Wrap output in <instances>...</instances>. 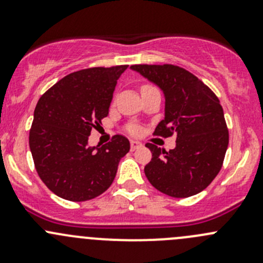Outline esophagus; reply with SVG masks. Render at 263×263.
<instances>
[{"label":"esophagus","instance_id":"esophagus-1","mask_svg":"<svg viewBox=\"0 0 263 263\" xmlns=\"http://www.w3.org/2000/svg\"><path fill=\"white\" fill-rule=\"evenodd\" d=\"M140 147H142L141 142H139V141H131V150H132V151L137 150V148H140Z\"/></svg>","mask_w":263,"mask_h":263}]
</instances>
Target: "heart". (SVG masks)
I'll return each instance as SVG.
<instances>
[{
	"label": "heart",
	"instance_id": "heart-1",
	"mask_svg": "<svg viewBox=\"0 0 263 263\" xmlns=\"http://www.w3.org/2000/svg\"><path fill=\"white\" fill-rule=\"evenodd\" d=\"M131 131H132V132H136V131H137V129H136V128H132V129H131Z\"/></svg>",
	"mask_w": 263,
	"mask_h": 263
}]
</instances>
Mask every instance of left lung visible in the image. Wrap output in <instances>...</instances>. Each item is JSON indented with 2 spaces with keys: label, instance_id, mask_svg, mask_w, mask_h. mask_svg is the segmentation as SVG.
<instances>
[{
  "label": "left lung",
  "instance_id": "left-lung-1",
  "mask_svg": "<svg viewBox=\"0 0 263 263\" xmlns=\"http://www.w3.org/2000/svg\"><path fill=\"white\" fill-rule=\"evenodd\" d=\"M165 95V118L154 136L176 135V148L146 144L153 158L145 176L158 191L176 198L197 195L219 174L229 144V131L219 98L206 84L179 66L132 65Z\"/></svg>",
  "mask_w": 263,
  "mask_h": 263
}]
</instances>
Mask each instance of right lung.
<instances>
[{
  "mask_svg": "<svg viewBox=\"0 0 263 263\" xmlns=\"http://www.w3.org/2000/svg\"><path fill=\"white\" fill-rule=\"evenodd\" d=\"M128 65L89 67L65 76L36 103L29 146L39 178L58 197L87 201L115 181L129 142L115 135L102 147H89L91 129L108 116L117 80Z\"/></svg>",
  "mask_w": 263,
  "mask_h": 263,
  "instance_id": "add662e5",
  "label": "right lung"
}]
</instances>
